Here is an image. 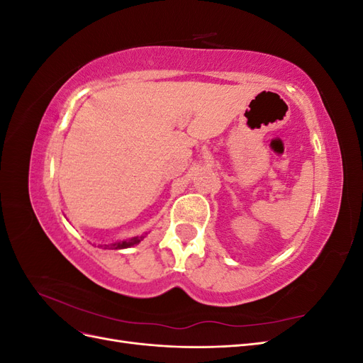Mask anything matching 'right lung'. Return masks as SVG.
<instances>
[{
  "instance_id": "right-lung-1",
  "label": "right lung",
  "mask_w": 363,
  "mask_h": 363,
  "mask_svg": "<svg viewBox=\"0 0 363 363\" xmlns=\"http://www.w3.org/2000/svg\"><path fill=\"white\" fill-rule=\"evenodd\" d=\"M145 236H135V238H130V239H125V240H119V242H115V244H111V245H104V248H111V250H123V248H130L133 247L136 244H139L142 239H144Z\"/></svg>"
}]
</instances>
